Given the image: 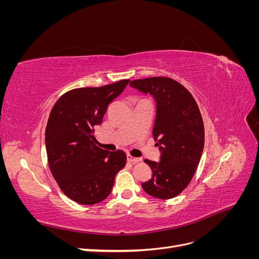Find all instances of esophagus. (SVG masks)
Here are the masks:
<instances>
[{
	"label": "esophagus",
	"mask_w": 259,
	"mask_h": 259,
	"mask_svg": "<svg viewBox=\"0 0 259 259\" xmlns=\"http://www.w3.org/2000/svg\"><path fill=\"white\" fill-rule=\"evenodd\" d=\"M127 161L128 162H131V163H137V162H139V161H142V159H139V158H134V156H132V155H127Z\"/></svg>",
	"instance_id": "34e87169"
}]
</instances>
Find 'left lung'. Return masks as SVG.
I'll return each mask as SVG.
<instances>
[{"label":"left lung","mask_w":259,"mask_h":259,"mask_svg":"<svg viewBox=\"0 0 259 259\" xmlns=\"http://www.w3.org/2000/svg\"><path fill=\"white\" fill-rule=\"evenodd\" d=\"M131 86L156 101L153 138L160 162L145 160L152 177L142 184L151 197L175 198L190 184L204 148V124L197 101L185 86L165 76L132 81Z\"/></svg>","instance_id":"8db88e82"}]
</instances>
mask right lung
I'll list each match as a JSON object with an SVG mask.
<instances>
[{"instance_id":"1","label":"right lung","mask_w":259,"mask_h":259,"mask_svg":"<svg viewBox=\"0 0 259 259\" xmlns=\"http://www.w3.org/2000/svg\"><path fill=\"white\" fill-rule=\"evenodd\" d=\"M130 81L69 91L50 113L45 131L49 166L61 191L80 204L105 200L117 171L126 164V154L99 148L93 133L103 122L109 104Z\"/></svg>"}]
</instances>
